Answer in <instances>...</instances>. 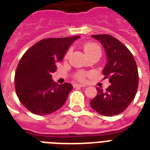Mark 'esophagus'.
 Masks as SVG:
<instances>
[{"mask_svg": "<svg viewBox=\"0 0 150 150\" xmlns=\"http://www.w3.org/2000/svg\"><path fill=\"white\" fill-rule=\"evenodd\" d=\"M77 86H79V87H85V85L84 84H74V87H77Z\"/></svg>", "mask_w": 150, "mask_h": 150, "instance_id": "34e87169", "label": "esophagus"}]
</instances>
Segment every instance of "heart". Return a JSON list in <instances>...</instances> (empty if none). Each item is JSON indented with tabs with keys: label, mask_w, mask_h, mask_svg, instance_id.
Returning <instances> with one entry per match:
<instances>
[{
	"label": "heart",
	"mask_w": 150,
	"mask_h": 150,
	"mask_svg": "<svg viewBox=\"0 0 150 150\" xmlns=\"http://www.w3.org/2000/svg\"><path fill=\"white\" fill-rule=\"evenodd\" d=\"M83 49L85 53H86V55H88L89 57L91 55H93V54H95V53H100L101 54L100 47H99L98 44H95V43H91V42L86 43V44L83 46ZM69 54L70 51H68L66 55L67 57L69 55ZM74 76H75V78L76 79H78V80L84 81L86 79V76H87V73L83 71H78L77 72H75Z\"/></svg>",
	"instance_id": "obj_1"
}]
</instances>
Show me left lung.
<instances>
[{
  "label": "left lung",
  "instance_id": "8db88e82",
  "mask_svg": "<svg viewBox=\"0 0 150 150\" xmlns=\"http://www.w3.org/2000/svg\"><path fill=\"white\" fill-rule=\"evenodd\" d=\"M100 41L106 52L107 64L103 71L110 85L105 91L97 88L98 95L91 101V106L104 116L122 113L134 100L138 86L137 64L130 51L110 35H93Z\"/></svg>",
  "mask_w": 150,
  "mask_h": 150
}]
</instances>
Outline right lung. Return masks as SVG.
I'll use <instances>...</instances> for the list:
<instances>
[{
    "mask_svg": "<svg viewBox=\"0 0 150 150\" xmlns=\"http://www.w3.org/2000/svg\"><path fill=\"white\" fill-rule=\"evenodd\" d=\"M79 38L41 40L21 59L15 73V90L20 102L34 115H49L64 106L73 86L68 83L59 85L52 79V74Z\"/></svg>",
    "mask_w": 150,
    "mask_h": 150,
    "instance_id": "obj_1",
    "label": "right lung"
}]
</instances>
